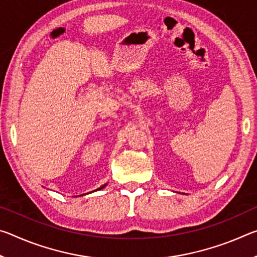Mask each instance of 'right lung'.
Wrapping results in <instances>:
<instances>
[{"label": "right lung", "mask_w": 257, "mask_h": 257, "mask_svg": "<svg viewBox=\"0 0 257 257\" xmlns=\"http://www.w3.org/2000/svg\"><path fill=\"white\" fill-rule=\"evenodd\" d=\"M102 188H104V186H102V187H101V188H98V189H102Z\"/></svg>", "instance_id": "obj_1"}]
</instances>
